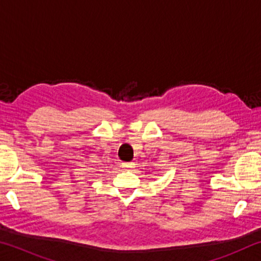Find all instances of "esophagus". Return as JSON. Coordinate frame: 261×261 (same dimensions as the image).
Returning <instances> with one entry per match:
<instances>
[{
    "instance_id": "esophagus-1",
    "label": "esophagus",
    "mask_w": 261,
    "mask_h": 261,
    "mask_svg": "<svg viewBox=\"0 0 261 261\" xmlns=\"http://www.w3.org/2000/svg\"><path fill=\"white\" fill-rule=\"evenodd\" d=\"M135 165H136L135 162H123L122 163V167L123 168H126V169H127V168H134Z\"/></svg>"
}]
</instances>
